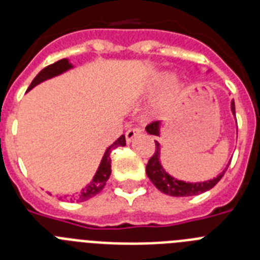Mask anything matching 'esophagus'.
Segmentation results:
<instances>
[{
	"label": "esophagus",
	"instance_id": "obj_1",
	"mask_svg": "<svg viewBox=\"0 0 260 260\" xmlns=\"http://www.w3.org/2000/svg\"><path fill=\"white\" fill-rule=\"evenodd\" d=\"M142 133V130L139 127H132V128H128L127 132H126V134H125V137H126V142H127V143H130V142L133 141V139H134L135 137H137V135H139Z\"/></svg>",
	"mask_w": 260,
	"mask_h": 260
}]
</instances>
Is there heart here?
<instances>
[{
    "instance_id": "heart-1",
    "label": "heart",
    "mask_w": 260,
    "mask_h": 260,
    "mask_svg": "<svg viewBox=\"0 0 260 260\" xmlns=\"http://www.w3.org/2000/svg\"><path fill=\"white\" fill-rule=\"evenodd\" d=\"M172 76L169 71H160L156 75H153L147 86L144 87V93L146 95H152L157 89L161 88L165 84V88L156 100L155 108L156 112H165V110L171 109L174 104L181 99V96L186 91V82L178 77Z\"/></svg>"
}]
</instances>
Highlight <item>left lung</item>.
<instances>
[{"mask_svg": "<svg viewBox=\"0 0 260 260\" xmlns=\"http://www.w3.org/2000/svg\"><path fill=\"white\" fill-rule=\"evenodd\" d=\"M231 110L233 117H236V107H234V102L232 100L231 103ZM237 122V121H236ZM161 121H155V122L150 123V125L146 127V132L150 135H156V137H160L161 134ZM156 150L155 153L152 155V157L150 158V161L146 167V173L148 176V178L151 180V182L157 187L161 192L167 195H171V197H192V195H199L203 194V192L208 191L221 180V177L224 176V173L226 172L229 165L224 168V171L216 176L215 178L208 181H202V182H186V181L178 180L176 177L171 176L164 169V167L161 165V146L157 141H155Z\"/></svg>", "mask_w": 260, "mask_h": 260, "instance_id": "obj_1", "label": "left lung"}]
</instances>
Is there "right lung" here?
Returning <instances> with one entry per match:
<instances>
[{"instance_id":"obj_1","label":"right lung","mask_w":260,"mask_h":260,"mask_svg":"<svg viewBox=\"0 0 260 260\" xmlns=\"http://www.w3.org/2000/svg\"><path fill=\"white\" fill-rule=\"evenodd\" d=\"M73 68H74V65H73V63L70 62V59L68 58L59 59V61L54 62V63H52V65L43 69V70L36 75L35 79L32 80V83L29 84L27 91H31V89L34 88V87L38 86V84L43 83V82L50 79V78L58 77V75L63 74V73H66V71L71 70ZM123 146H126V139H125V135H121V137H119L114 143L110 144L107 150H105L104 156H103L102 161H100V165H99L98 171H96L92 181H91V182H89L84 189H82V191L73 195V197L70 198L71 202L88 201V199L93 198L95 195H98L99 192L104 189L105 183H107V181L109 180L110 173H112V169H110V152H112L114 148H117V147H123ZM58 199H62V197H59Z\"/></svg>"}]
</instances>
